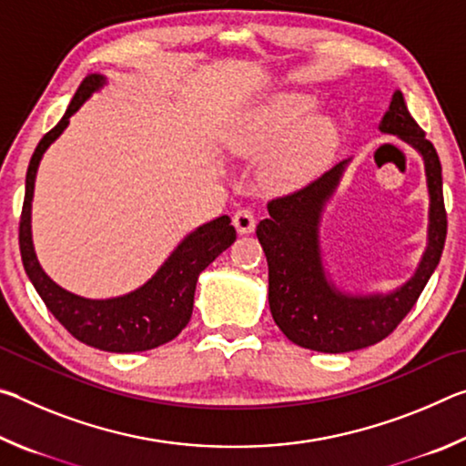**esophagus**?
Here are the masks:
<instances>
[{
  "mask_svg": "<svg viewBox=\"0 0 466 466\" xmlns=\"http://www.w3.org/2000/svg\"><path fill=\"white\" fill-rule=\"evenodd\" d=\"M232 224H234L236 232H238V234H250V232H255V226H257L255 216H252V211H248V209L236 211L234 218H232Z\"/></svg>",
  "mask_w": 466,
  "mask_h": 466,
  "instance_id": "obj_1",
  "label": "esophagus"
}]
</instances>
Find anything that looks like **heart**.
<instances>
[{
    "mask_svg": "<svg viewBox=\"0 0 466 466\" xmlns=\"http://www.w3.org/2000/svg\"><path fill=\"white\" fill-rule=\"evenodd\" d=\"M317 102L302 92L275 94L252 108L236 137L242 156L269 154L261 177L273 191H294L325 168L339 144V131L327 115H310Z\"/></svg>",
    "mask_w": 466,
    "mask_h": 466,
    "instance_id": "1",
    "label": "heart"
}]
</instances>
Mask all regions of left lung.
Returning <instances> with one entry per match:
<instances>
[{
	"label": "left lung",
	"instance_id": "1",
	"mask_svg": "<svg viewBox=\"0 0 466 466\" xmlns=\"http://www.w3.org/2000/svg\"><path fill=\"white\" fill-rule=\"evenodd\" d=\"M378 129L417 149L428 183V244L415 273L403 286L386 294H350L329 279L320 247L322 211L351 160L339 162L309 187L269 201V218L257 226V238L269 265L273 320L291 343L304 350L345 353L382 341L413 309L444 250L441 164L436 147L425 139L423 129L409 113L400 90L392 94Z\"/></svg>",
	"mask_w": 466,
	"mask_h": 466
}]
</instances>
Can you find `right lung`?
Returning <instances> with one entry per match:
<instances>
[{"label":"right lung","mask_w":466,"mask_h":466,"mask_svg":"<svg viewBox=\"0 0 466 466\" xmlns=\"http://www.w3.org/2000/svg\"><path fill=\"white\" fill-rule=\"evenodd\" d=\"M105 84L106 77L100 74L86 77L69 102L66 115L38 141L30 157L25 205L20 216V255L28 279L33 281L45 306L77 341L110 353L147 351L172 341L188 325L199 273L236 240V230L228 216H219L195 228L178 242V247L144 286L116 298L92 299L72 294L43 271L35 252L33 226H30L38 164L53 141L67 129L69 116H74L84 102Z\"/></svg>","instance_id":"obj_1"}]
</instances>
